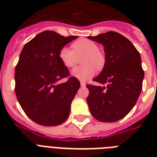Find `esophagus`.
<instances>
[{
  "label": "esophagus",
  "instance_id": "1",
  "mask_svg": "<svg viewBox=\"0 0 157 157\" xmlns=\"http://www.w3.org/2000/svg\"><path fill=\"white\" fill-rule=\"evenodd\" d=\"M81 87H85L86 86V83L84 81H81Z\"/></svg>",
  "mask_w": 157,
  "mask_h": 157
}]
</instances>
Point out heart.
<instances>
[{"label":"heart","instance_id":"heart-1","mask_svg":"<svg viewBox=\"0 0 157 157\" xmlns=\"http://www.w3.org/2000/svg\"><path fill=\"white\" fill-rule=\"evenodd\" d=\"M73 52L71 49L64 46L59 51V59L64 66L72 67L76 65L77 57L81 58V63L85 65L78 67L71 71L74 77L86 81L91 78L95 74L96 68L98 70L103 68L105 63L103 54L99 51L98 45L90 40H79L72 44Z\"/></svg>","mask_w":157,"mask_h":157}]
</instances>
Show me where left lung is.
I'll use <instances>...</instances> for the list:
<instances>
[{
	"mask_svg": "<svg viewBox=\"0 0 157 157\" xmlns=\"http://www.w3.org/2000/svg\"><path fill=\"white\" fill-rule=\"evenodd\" d=\"M88 38L102 44L105 52L103 71L93 79L103 86H86L89 108L99 121H117L131 111L141 93L144 71L140 54L126 37L116 32Z\"/></svg>",
	"mask_w": 157,
	"mask_h": 157,
	"instance_id": "1",
	"label": "left lung"
}]
</instances>
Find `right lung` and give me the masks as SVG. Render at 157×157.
<instances>
[{
    "label": "right lung",
    "instance_id": "obj_1",
    "mask_svg": "<svg viewBox=\"0 0 157 157\" xmlns=\"http://www.w3.org/2000/svg\"><path fill=\"white\" fill-rule=\"evenodd\" d=\"M77 36L64 37L53 31L39 33L26 44L15 67V94L26 115L36 124L55 126L69 116L81 84L70 76L59 51Z\"/></svg>",
    "mask_w": 157,
    "mask_h": 157
}]
</instances>
